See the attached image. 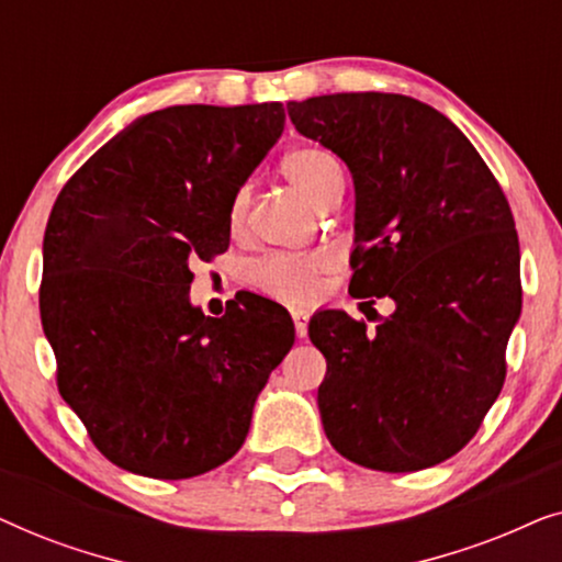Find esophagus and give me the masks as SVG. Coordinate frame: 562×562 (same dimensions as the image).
Wrapping results in <instances>:
<instances>
[{"label": "esophagus", "instance_id": "34e87169", "mask_svg": "<svg viewBox=\"0 0 562 562\" xmlns=\"http://www.w3.org/2000/svg\"><path fill=\"white\" fill-rule=\"evenodd\" d=\"M291 317H294L296 337H306V327H310V314H306L304 310H294V312H291Z\"/></svg>", "mask_w": 562, "mask_h": 562}]
</instances>
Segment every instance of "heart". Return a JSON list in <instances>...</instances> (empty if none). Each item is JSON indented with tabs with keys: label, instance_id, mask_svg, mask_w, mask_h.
Returning a JSON list of instances; mask_svg holds the SVG:
<instances>
[{
	"label": "heart",
	"instance_id": "1",
	"mask_svg": "<svg viewBox=\"0 0 562 562\" xmlns=\"http://www.w3.org/2000/svg\"><path fill=\"white\" fill-rule=\"evenodd\" d=\"M281 171L302 194L317 206H333L342 191V168L327 150L304 148L289 150L281 160ZM250 191L240 187L229 199L227 227L240 235L248 222ZM333 256L327 252H271L250 268V283L260 294L286 304H306L319 294L322 281L333 271Z\"/></svg>",
	"mask_w": 562,
	"mask_h": 562
}]
</instances>
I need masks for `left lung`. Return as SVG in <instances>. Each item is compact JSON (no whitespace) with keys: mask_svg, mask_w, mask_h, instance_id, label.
<instances>
[{"mask_svg":"<svg viewBox=\"0 0 562 562\" xmlns=\"http://www.w3.org/2000/svg\"><path fill=\"white\" fill-rule=\"evenodd\" d=\"M289 117L356 181L350 294L396 304L373 333L345 312L310 322L327 358L317 394L327 440L373 471L442 463L502 394L521 312L519 237L504 189L471 140L412 97H312L289 102Z\"/></svg>","mask_w":562,"mask_h":562,"instance_id":"1","label":"left lung"}]
</instances>
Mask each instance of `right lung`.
Returning a JSON list of instances; mask_svg holds the SVG:
<instances>
[{
	"label": "right lung",
	"instance_id": "1",
	"mask_svg": "<svg viewBox=\"0 0 562 562\" xmlns=\"http://www.w3.org/2000/svg\"><path fill=\"white\" fill-rule=\"evenodd\" d=\"M279 102L179 104L102 145L60 189L43 240L41 319L56 383L114 465L179 481L235 456L294 345L286 310L189 304V263L227 250V206L283 133Z\"/></svg>",
	"mask_w": 562,
	"mask_h": 562
}]
</instances>
